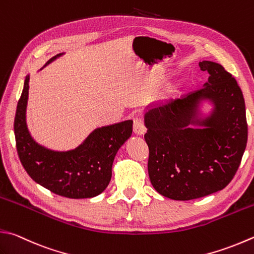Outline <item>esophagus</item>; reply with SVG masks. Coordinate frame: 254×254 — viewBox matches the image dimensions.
Returning a JSON list of instances; mask_svg holds the SVG:
<instances>
[{
	"mask_svg": "<svg viewBox=\"0 0 254 254\" xmlns=\"http://www.w3.org/2000/svg\"><path fill=\"white\" fill-rule=\"evenodd\" d=\"M133 132L136 133V135H143V133L146 132V127H145V124H143L142 118L140 117H136L133 119Z\"/></svg>",
	"mask_w": 254,
	"mask_h": 254,
	"instance_id": "obj_1",
	"label": "esophagus"
}]
</instances>
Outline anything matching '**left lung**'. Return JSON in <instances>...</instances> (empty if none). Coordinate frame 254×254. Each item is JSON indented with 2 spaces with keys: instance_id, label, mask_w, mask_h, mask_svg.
<instances>
[{
  "instance_id": "obj_1",
  "label": "left lung",
  "mask_w": 254,
  "mask_h": 254,
  "mask_svg": "<svg viewBox=\"0 0 254 254\" xmlns=\"http://www.w3.org/2000/svg\"><path fill=\"white\" fill-rule=\"evenodd\" d=\"M199 66L210 75L201 89L151 103L143 113L151 185L164 197L181 201L226 188L248 140L246 104L237 80L214 62Z\"/></svg>"
}]
</instances>
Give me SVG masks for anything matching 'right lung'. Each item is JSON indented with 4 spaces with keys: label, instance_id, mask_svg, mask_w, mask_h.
I'll use <instances>...</instances> for the list:
<instances>
[{
    "label": "right lung",
    "instance_id": "right-lung-1",
    "mask_svg": "<svg viewBox=\"0 0 254 254\" xmlns=\"http://www.w3.org/2000/svg\"><path fill=\"white\" fill-rule=\"evenodd\" d=\"M64 54L60 53L52 57L37 71ZM30 76L27 74L24 80L14 121L17 154L24 169L36 184L56 194L71 199L96 197L111 181L115 156L130 138L132 121L96 128L74 149H51L38 143L27 127Z\"/></svg>",
    "mask_w": 254,
    "mask_h": 254
}]
</instances>
